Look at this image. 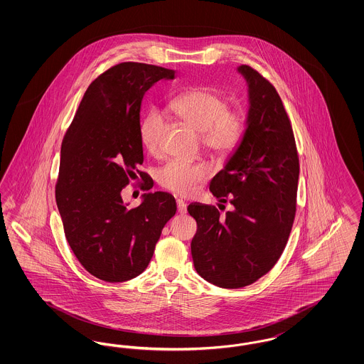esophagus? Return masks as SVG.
<instances>
[{"instance_id": "1", "label": "esophagus", "mask_w": 364, "mask_h": 364, "mask_svg": "<svg viewBox=\"0 0 364 364\" xmlns=\"http://www.w3.org/2000/svg\"><path fill=\"white\" fill-rule=\"evenodd\" d=\"M176 205H177V211H178L180 214H186V213H187V205H186L184 200L177 199V200H176Z\"/></svg>"}]
</instances>
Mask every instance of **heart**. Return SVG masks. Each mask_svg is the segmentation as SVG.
Returning a JSON list of instances; mask_svg holds the SVG:
<instances>
[{
  "label": "heart",
  "instance_id": "heart-1",
  "mask_svg": "<svg viewBox=\"0 0 364 364\" xmlns=\"http://www.w3.org/2000/svg\"><path fill=\"white\" fill-rule=\"evenodd\" d=\"M225 92L200 86L177 95L169 104L176 119L199 134L200 147L214 161H225L232 156L245 134V116L240 109L230 107ZM165 131L164 117L150 112L139 127V138L144 150L156 154ZM208 177L203 164H190L178 159L166 162L156 173L161 187L177 195H190L196 186Z\"/></svg>",
  "mask_w": 364,
  "mask_h": 364
}]
</instances>
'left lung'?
I'll list each match as a JSON object with an SVG mask.
<instances>
[{
	"mask_svg": "<svg viewBox=\"0 0 364 364\" xmlns=\"http://www.w3.org/2000/svg\"><path fill=\"white\" fill-rule=\"evenodd\" d=\"M250 109L242 143L210 183L211 193L233 211L192 203L195 270L208 282L237 289L269 273L279 259L296 214L299 156L287 110L274 86L240 65Z\"/></svg>",
	"mask_w": 364,
	"mask_h": 364,
	"instance_id": "obj_1",
	"label": "left lung"
}]
</instances>
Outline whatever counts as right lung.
Masks as SVG:
<instances>
[{
	"label": "right lung",
	"mask_w": 364,
	"mask_h": 364,
	"mask_svg": "<svg viewBox=\"0 0 364 364\" xmlns=\"http://www.w3.org/2000/svg\"><path fill=\"white\" fill-rule=\"evenodd\" d=\"M174 70L122 63L86 90L61 144L55 202L67 242L90 274L122 282L144 272L162 228L176 214L168 192L143 195L138 208L124 205L122 191L139 176L141 190L153 186L139 138L144 92Z\"/></svg>",
	"instance_id": "1"
}]
</instances>
